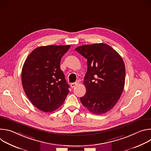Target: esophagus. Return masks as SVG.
<instances>
[{
	"instance_id": "1",
	"label": "esophagus",
	"mask_w": 151,
	"mask_h": 151,
	"mask_svg": "<svg viewBox=\"0 0 151 151\" xmlns=\"http://www.w3.org/2000/svg\"><path fill=\"white\" fill-rule=\"evenodd\" d=\"M78 82H73V83H72L71 84H70V87L73 88H74V87H75L78 84Z\"/></svg>"
}]
</instances>
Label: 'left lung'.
<instances>
[{
	"label": "left lung",
	"mask_w": 151,
	"mask_h": 151,
	"mask_svg": "<svg viewBox=\"0 0 151 151\" xmlns=\"http://www.w3.org/2000/svg\"><path fill=\"white\" fill-rule=\"evenodd\" d=\"M75 50L87 60V72L83 84V106L94 114L112 109L123 91L125 68L121 55L111 47L100 43L78 47Z\"/></svg>",
	"instance_id": "8db88e82"
}]
</instances>
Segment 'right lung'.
<instances>
[{"label": "right lung", "instance_id": "right-lung-1", "mask_svg": "<svg viewBox=\"0 0 151 151\" xmlns=\"http://www.w3.org/2000/svg\"><path fill=\"white\" fill-rule=\"evenodd\" d=\"M70 45H48L35 49L21 72L24 91L31 103L43 112L57 109L69 93V85L60 69V61Z\"/></svg>", "mask_w": 151, "mask_h": 151}]
</instances>
